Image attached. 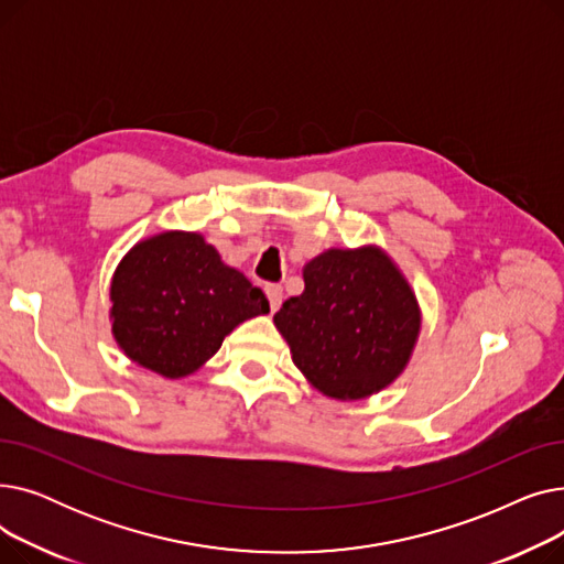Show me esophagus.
I'll use <instances>...</instances> for the list:
<instances>
[{
  "label": "esophagus",
  "instance_id": "obj_1",
  "mask_svg": "<svg viewBox=\"0 0 564 564\" xmlns=\"http://www.w3.org/2000/svg\"><path fill=\"white\" fill-rule=\"evenodd\" d=\"M264 294H267V300H270V308L279 311L281 302H283V288L276 283H270V285H264Z\"/></svg>",
  "mask_w": 564,
  "mask_h": 564
}]
</instances>
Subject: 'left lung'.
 Returning a JSON list of instances; mask_svg holds the SVG:
<instances>
[{
	"label": "left lung",
	"instance_id": "8db88e82",
	"mask_svg": "<svg viewBox=\"0 0 564 564\" xmlns=\"http://www.w3.org/2000/svg\"><path fill=\"white\" fill-rule=\"evenodd\" d=\"M274 315L292 361L334 400H361L404 370L421 332L416 294L377 247L329 249Z\"/></svg>",
	"mask_w": 564,
	"mask_h": 564
}]
</instances>
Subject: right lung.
I'll return each mask as SVG.
<instances>
[{"label": "right lung", "instance_id": "add662e5", "mask_svg": "<svg viewBox=\"0 0 564 564\" xmlns=\"http://www.w3.org/2000/svg\"><path fill=\"white\" fill-rule=\"evenodd\" d=\"M111 332L134 364L177 379L198 370L237 324L270 313L260 288L198 232L134 245L111 279Z\"/></svg>", "mask_w": 564, "mask_h": 564}]
</instances>
